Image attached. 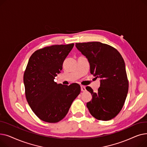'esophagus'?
<instances>
[{
	"instance_id": "1",
	"label": "esophagus",
	"mask_w": 147,
	"mask_h": 147,
	"mask_svg": "<svg viewBox=\"0 0 147 147\" xmlns=\"http://www.w3.org/2000/svg\"><path fill=\"white\" fill-rule=\"evenodd\" d=\"M81 90L82 91V92H84V91H86V86H83V85H81Z\"/></svg>"
}]
</instances>
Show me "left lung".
I'll return each instance as SVG.
<instances>
[{
	"instance_id": "obj_1",
	"label": "left lung",
	"mask_w": 147,
	"mask_h": 147,
	"mask_svg": "<svg viewBox=\"0 0 147 147\" xmlns=\"http://www.w3.org/2000/svg\"><path fill=\"white\" fill-rule=\"evenodd\" d=\"M76 46L88 58L90 74L101 79L97 92L86 88L92 96L88 109L97 120H110L121 110L128 92L124 59L116 49L99 42L76 43Z\"/></svg>"
}]
</instances>
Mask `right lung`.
<instances>
[{
  "mask_svg": "<svg viewBox=\"0 0 147 147\" xmlns=\"http://www.w3.org/2000/svg\"><path fill=\"white\" fill-rule=\"evenodd\" d=\"M74 43L46 46L30 57L24 73L25 94L28 105L40 120L57 123L65 117L81 90L78 83L57 84L54 79Z\"/></svg>",
  "mask_w": 147,
  "mask_h": 147,
  "instance_id": "1",
  "label": "right lung"
}]
</instances>
